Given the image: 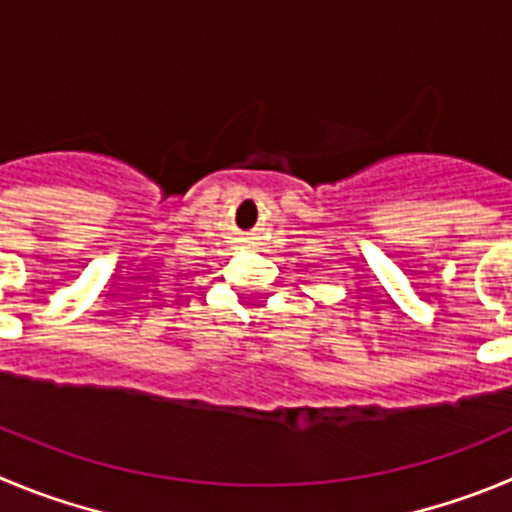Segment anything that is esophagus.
<instances>
[{
    "label": "esophagus",
    "mask_w": 512,
    "mask_h": 512,
    "mask_svg": "<svg viewBox=\"0 0 512 512\" xmlns=\"http://www.w3.org/2000/svg\"><path fill=\"white\" fill-rule=\"evenodd\" d=\"M255 240H257V237H252V234H247V237H242L240 242H242V245H245V247H255V245H257Z\"/></svg>",
    "instance_id": "obj_1"
}]
</instances>
